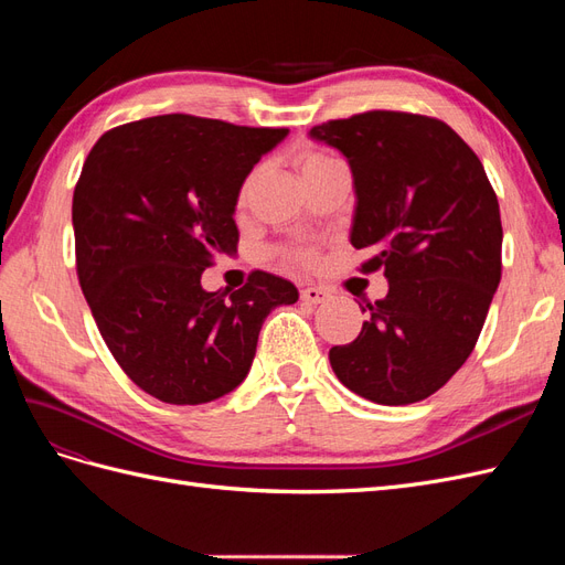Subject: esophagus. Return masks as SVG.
<instances>
[{"label":"esophagus","mask_w":565,"mask_h":565,"mask_svg":"<svg viewBox=\"0 0 565 565\" xmlns=\"http://www.w3.org/2000/svg\"><path fill=\"white\" fill-rule=\"evenodd\" d=\"M301 299H303L306 303H324V301H330V289L309 285V287L301 289Z\"/></svg>","instance_id":"esophagus-1"}]
</instances>
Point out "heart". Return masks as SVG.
I'll return each mask as SVG.
<instances>
[{"label":"heart","mask_w":565,"mask_h":565,"mask_svg":"<svg viewBox=\"0 0 565 565\" xmlns=\"http://www.w3.org/2000/svg\"><path fill=\"white\" fill-rule=\"evenodd\" d=\"M328 160H330V158L318 156V152H306V156H301V158H299V169H301V172H306V169L318 167V164L328 162Z\"/></svg>","instance_id":"b5f03b06"}]
</instances>
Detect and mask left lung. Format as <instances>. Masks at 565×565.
I'll return each mask as SVG.
<instances>
[{
  "label": "left lung",
  "instance_id": "1",
  "mask_svg": "<svg viewBox=\"0 0 565 565\" xmlns=\"http://www.w3.org/2000/svg\"><path fill=\"white\" fill-rule=\"evenodd\" d=\"M353 177L349 241L384 268L388 292L351 344L330 349L337 380L380 405L429 398L471 355L502 276L500 204L476 152L440 119L372 110L309 131ZM363 309V311H367Z\"/></svg>",
  "mask_w": 565,
  "mask_h": 565
}]
</instances>
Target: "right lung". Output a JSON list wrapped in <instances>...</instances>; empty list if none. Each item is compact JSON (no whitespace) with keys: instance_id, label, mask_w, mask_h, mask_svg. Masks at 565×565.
<instances>
[{"instance_id":"add662e5","label":"right lung","mask_w":565,"mask_h":565,"mask_svg":"<svg viewBox=\"0 0 565 565\" xmlns=\"http://www.w3.org/2000/svg\"><path fill=\"white\" fill-rule=\"evenodd\" d=\"M289 129L158 115L106 131L73 195L84 299L127 377L152 398L200 405L241 386L268 313L299 299L273 273L226 292L202 270L237 252L235 204Z\"/></svg>"}]
</instances>
